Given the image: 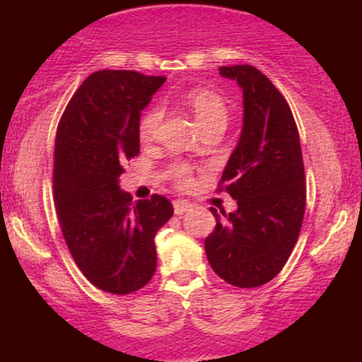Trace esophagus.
I'll return each mask as SVG.
<instances>
[{
  "label": "esophagus",
  "mask_w": 362,
  "mask_h": 362,
  "mask_svg": "<svg viewBox=\"0 0 362 362\" xmlns=\"http://www.w3.org/2000/svg\"><path fill=\"white\" fill-rule=\"evenodd\" d=\"M190 207H192V204L184 201V199H177V201H173V211H175L177 216H182L184 213H187Z\"/></svg>",
  "instance_id": "esophagus-1"
}]
</instances>
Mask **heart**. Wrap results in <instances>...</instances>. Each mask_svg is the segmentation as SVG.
<instances>
[{"mask_svg": "<svg viewBox=\"0 0 362 362\" xmlns=\"http://www.w3.org/2000/svg\"><path fill=\"white\" fill-rule=\"evenodd\" d=\"M184 103L192 110L195 120L202 131L213 127H226L228 119H230V109L228 103L218 91L211 88H192L184 95ZM163 112L160 107H151L143 114L139 120V138L143 141H151L156 136L158 127H160ZM170 177L175 180L178 185H187L192 178V170L184 163H173L168 168Z\"/></svg>", "mask_w": 362, "mask_h": 362, "instance_id": "obj_1", "label": "heart"}]
</instances>
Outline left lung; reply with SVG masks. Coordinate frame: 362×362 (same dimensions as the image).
<instances>
[{"label": "left lung", "mask_w": 362, "mask_h": 362, "mask_svg": "<svg viewBox=\"0 0 362 362\" xmlns=\"http://www.w3.org/2000/svg\"><path fill=\"white\" fill-rule=\"evenodd\" d=\"M219 73L243 90V129L218 190L238 202L223 216L214 207V231L204 248L213 271L236 288H259L282 271L300 236L306 182L300 134L288 102L250 64Z\"/></svg>", "instance_id": "left-lung-1"}]
</instances>
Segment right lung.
I'll return each instance as SVG.
<instances>
[{
	"label": "right lung",
	"instance_id": "1",
	"mask_svg": "<svg viewBox=\"0 0 362 362\" xmlns=\"http://www.w3.org/2000/svg\"><path fill=\"white\" fill-rule=\"evenodd\" d=\"M165 80L117 69L90 74L57 126V219L83 276L105 293L129 294L151 281L155 236L173 214L163 195L132 202L119 187L122 165L139 155L141 110Z\"/></svg>",
	"mask_w": 362,
	"mask_h": 362
}]
</instances>
